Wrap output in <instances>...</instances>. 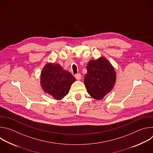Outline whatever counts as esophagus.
<instances>
[{"instance_id": "34e87169", "label": "esophagus", "mask_w": 153, "mask_h": 153, "mask_svg": "<svg viewBox=\"0 0 153 153\" xmlns=\"http://www.w3.org/2000/svg\"><path fill=\"white\" fill-rule=\"evenodd\" d=\"M74 77H75V78H76L77 80H80V79H81V78H82V76H81V74H75Z\"/></svg>"}]
</instances>
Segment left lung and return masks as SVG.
I'll list each match as a JSON object with an SVG mask.
<instances>
[{"instance_id":"obj_1","label":"left lung","mask_w":153,"mask_h":153,"mask_svg":"<svg viewBox=\"0 0 153 153\" xmlns=\"http://www.w3.org/2000/svg\"><path fill=\"white\" fill-rule=\"evenodd\" d=\"M84 83L87 92L94 99L102 100L110 92L116 82V74L111 63L105 57L91 60L86 66Z\"/></svg>"}]
</instances>
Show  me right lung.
Masks as SVG:
<instances>
[{
  "instance_id": "right-lung-1",
  "label": "right lung",
  "mask_w": 153,
  "mask_h": 153,
  "mask_svg": "<svg viewBox=\"0 0 153 153\" xmlns=\"http://www.w3.org/2000/svg\"><path fill=\"white\" fill-rule=\"evenodd\" d=\"M75 80L73 75L64 70L59 64H47L40 75L43 90L56 100H61L68 93Z\"/></svg>"
}]
</instances>
